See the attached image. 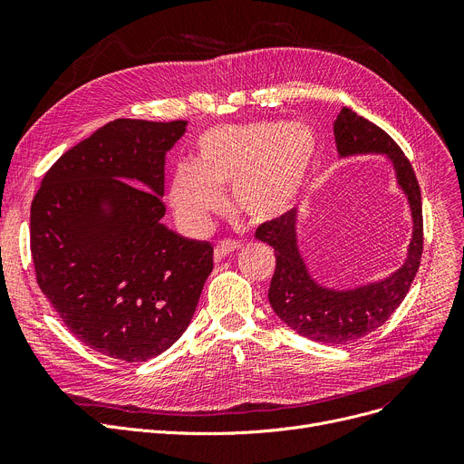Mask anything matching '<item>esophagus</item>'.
<instances>
[{
    "instance_id": "34e87169",
    "label": "esophagus",
    "mask_w": 464,
    "mask_h": 464,
    "mask_svg": "<svg viewBox=\"0 0 464 464\" xmlns=\"http://www.w3.org/2000/svg\"><path fill=\"white\" fill-rule=\"evenodd\" d=\"M238 248H240V245L235 240H219L218 245L214 246V261L219 263L222 259H226L231 252H235Z\"/></svg>"
}]
</instances>
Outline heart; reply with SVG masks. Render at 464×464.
<instances>
[{"instance_id":"1","label":"heart","mask_w":464,"mask_h":464,"mask_svg":"<svg viewBox=\"0 0 464 464\" xmlns=\"http://www.w3.org/2000/svg\"><path fill=\"white\" fill-rule=\"evenodd\" d=\"M318 140L304 126L248 121L207 130L195 144L191 163H179L169 182V199L188 229H203L224 205L254 222H266L294 207L310 175Z\"/></svg>"}]
</instances>
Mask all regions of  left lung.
I'll list each match as a JSON object with an SVG mask.
<instances>
[{
  "label": "left lung",
  "mask_w": 464,
  "mask_h": 464,
  "mask_svg": "<svg viewBox=\"0 0 464 464\" xmlns=\"http://www.w3.org/2000/svg\"><path fill=\"white\" fill-rule=\"evenodd\" d=\"M340 156L385 154L411 210V240L404 265L392 276L355 289H331L315 282L297 245V210H287L256 229V238L275 248L276 269L269 303L278 318L295 333L322 344H348L383 325L416 278L423 254V210L416 173L399 144L367 118L344 107L334 121Z\"/></svg>",
  "instance_id": "obj_1"
}]
</instances>
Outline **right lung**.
Returning a JSON list of instances; mask_svg holds the SVG:
<instances>
[{"mask_svg":"<svg viewBox=\"0 0 464 464\" xmlns=\"http://www.w3.org/2000/svg\"><path fill=\"white\" fill-rule=\"evenodd\" d=\"M188 121L118 118L72 146L37 189L35 276L81 343L137 362L173 346L212 273V246L167 229L165 154Z\"/></svg>","mask_w":464,"mask_h":464,"instance_id":"add662e5","label":"right lung"}]
</instances>
